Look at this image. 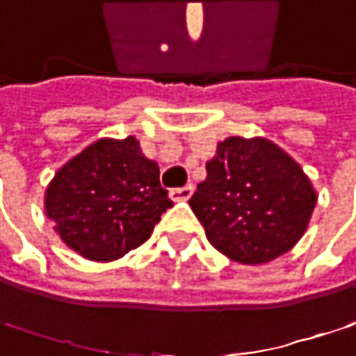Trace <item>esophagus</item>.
<instances>
[{
	"mask_svg": "<svg viewBox=\"0 0 356 356\" xmlns=\"http://www.w3.org/2000/svg\"><path fill=\"white\" fill-rule=\"evenodd\" d=\"M193 184H186V186H180V188H172L170 191V199H174V201H186V199H191V195H193Z\"/></svg>",
	"mask_w": 356,
	"mask_h": 356,
	"instance_id": "1",
	"label": "esophagus"
}]
</instances>
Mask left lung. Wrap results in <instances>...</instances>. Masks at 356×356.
<instances>
[{"instance_id":"left-lung-1","label":"left lung","mask_w":356,"mask_h":356,"mask_svg":"<svg viewBox=\"0 0 356 356\" xmlns=\"http://www.w3.org/2000/svg\"><path fill=\"white\" fill-rule=\"evenodd\" d=\"M205 170L188 205L218 252L241 264H264L304 235L317 193L270 140L231 136Z\"/></svg>"}]
</instances>
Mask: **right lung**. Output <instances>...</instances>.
<instances>
[{
    "instance_id": "add662e5",
    "label": "right lung",
    "mask_w": 356,
    "mask_h": 356,
    "mask_svg": "<svg viewBox=\"0 0 356 356\" xmlns=\"http://www.w3.org/2000/svg\"><path fill=\"white\" fill-rule=\"evenodd\" d=\"M172 207L159 168L134 136L102 138L67 161L46 191V216L79 256L111 262L143 245Z\"/></svg>"
}]
</instances>
